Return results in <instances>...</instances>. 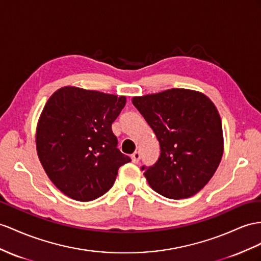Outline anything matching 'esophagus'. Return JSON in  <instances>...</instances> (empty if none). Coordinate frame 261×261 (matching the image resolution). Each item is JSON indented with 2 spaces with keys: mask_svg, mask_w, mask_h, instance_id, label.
Here are the masks:
<instances>
[{
  "mask_svg": "<svg viewBox=\"0 0 261 261\" xmlns=\"http://www.w3.org/2000/svg\"><path fill=\"white\" fill-rule=\"evenodd\" d=\"M131 159H132V162L133 163H139L140 159H141V153H140L139 151H136L133 154L131 155Z\"/></svg>",
  "mask_w": 261,
  "mask_h": 261,
  "instance_id": "34e87169",
  "label": "esophagus"
}]
</instances>
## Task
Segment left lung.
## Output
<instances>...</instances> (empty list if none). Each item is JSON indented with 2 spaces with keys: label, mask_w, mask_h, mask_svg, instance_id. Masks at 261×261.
<instances>
[{
  "label": "left lung",
  "mask_w": 261,
  "mask_h": 261,
  "mask_svg": "<svg viewBox=\"0 0 261 261\" xmlns=\"http://www.w3.org/2000/svg\"><path fill=\"white\" fill-rule=\"evenodd\" d=\"M132 103L161 148L158 162L144 172L149 185L172 199L195 195L210 182L224 152L222 120L215 105L204 93L184 88L133 97Z\"/></svg>",
  "instance_id": "1"
}]
</instances>
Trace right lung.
I'll return each mask as SVG.
<instances>
[{"instance_id":"obj_1","label":"right lung","mask_w":261,"mask_h":261,"mask_svg":"<svg viewBox=\"0 0 261 261\" xmlns=\"http://www.w3.org/2000/svg\"><path fill=\"white\" fill-rule=\"evenodd\" d=\"M126 98L66 86L46 102L36 128V150L46 174L68 197L88 202L108 192L121 165L111 124Z\"/></svg>"}]
</instances>
